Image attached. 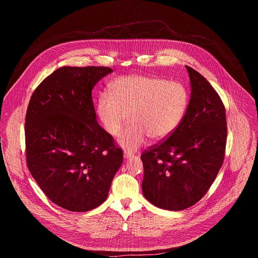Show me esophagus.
<instances>
[{"mask_svg": "<svg viewBox=\"0 0 258 258\" xmlns=\"http://www.w3.org/2000/svg\"><path fill=\"white\" fill-rule=\"evenodd\" d=\"M123 157H124L125 159H128V158H131V157H132V155H131V154H128V153H126V152H124V153H123Z\"/></svg>", "mask_w": 258, "mask_h": 258, "instance_id": "esophagus-1", "label": "esophagus"}]
</instances>
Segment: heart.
Returning <instances> with one entry per match:
<instances>
[{"label":"heart","instance_id":"heart-1","mask_svg":"<svg viewBox=\"0 0 258 258\" xmlns=\"http://www.w3.org/2000/svg\"><path fill=\"white\" fill-rule=\"evenodd\" d=\"M97 101V115L104 131L117 136L128 114L131 124L121 133L118 143L128 151L153 141L167 139L180 124L189 103L187 88L164 79L132 75L114 80Z\"/></svg>","mask_w":258,"mask_h":258}]
</instances>
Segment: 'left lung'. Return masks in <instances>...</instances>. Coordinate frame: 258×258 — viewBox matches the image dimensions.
<instances>
[{"instance_id":"obj_1","label":"left lung","mask_w":258,"mask_h":258,"mask_svg":"<svg viewBox=\"0 0 258 258\" xmlns=\"http://www.w3.org/2000/svg\"><path fill=\"white\" fill-rule=\"evenodd\" d=\"M186 68L191 98L185 116L166 141L141 155L145 198L172 211L193 206L206 194L223 165L227 144L222 100L199 72Z\"/></svg>"}]
</instances>
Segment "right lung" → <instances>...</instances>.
<instances>
[{"instance_id": "1", "label": "right lung", "mask_w": 258, "mask_h": 258, "mask_svg": "<svg viewBox=\"0 0 258 258\" xmlns=\"http://www.w3.org/2000/svg\"><path fill=\"white\" fill-rule=\"evenodd\" d=\"M109 67L64 66L33 92L25 117L26 162L58 206L85 212L108 197L122 151L97 121L92 98Z\"/></svg>"}]
</instances>
